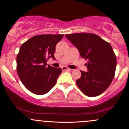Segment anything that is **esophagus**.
I'll return each instance as SVG.
<instances>
[{
	"mask_svg": "<svg viewBox=\"0 0 129 129\" xmlns=\"http://www.w3.org/2000/svg\"><path fill=\"white\" fill-rule=\"evenodd\" d=\"M62 71H71V70H72L67 67H62Z\"/></svg>",
	"mask_w": 129,
	"mask_h": 129,
	"instance_id": "obj_1",
	"label": "esophagus"
}]
</instances>
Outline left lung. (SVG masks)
<instances>
[{"label":"left lung","mask_w":129,"mask_h":129,"mask_svg":"<svg viewBox=\"0 0 129 129\" xmlns=\"http://www.w3.org/2000/svg\"><path fill=\"white\" fill-rule=\"evenodd\" d=\"M66 37L77 48L80 56L88 60V71H80L77 86L89 97L103 93L112 82L116 69V56L111 45L93 34H72Z\"/></svg>","instance_id":"8db88e82"}]
</instances>
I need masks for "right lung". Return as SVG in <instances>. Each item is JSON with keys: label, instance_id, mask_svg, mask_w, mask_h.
Segmentation results:
<instances>
[{"label": "right lung", "instance_id": "add662e5", "mask_svg": "<svg viewBox=\"0 0 129 129\" xmlns=\"http://www.w3.org/2000/svg\"><path fill=\"white\" fill-rule=\"evenodd\" d=\"M63 35H39L20 47L17 56V71L20 80L29 91L37 95L47 93L57 82L60 68L47 66V60L55 59L57 44Z\"/></svg>", "mask_w": 129, "mask_h": 129}]
</instances>
